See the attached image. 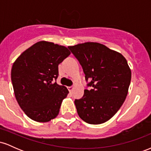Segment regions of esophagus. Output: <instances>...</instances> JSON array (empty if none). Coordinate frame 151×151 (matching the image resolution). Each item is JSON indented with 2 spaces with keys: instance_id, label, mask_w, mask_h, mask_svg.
<instances>
[{
  "instance_id": "1",
  "label": "esophagus",
  "mask_w": 151,
  "mask_h": 151,
  "mask_svg": "<svg viewBox=\"0 0 151 151\" xmlns=\"http://www.w3.org/2000/svg\"><path fill=\"white\" fill-rule=\"evenodd\" d=\"M68 90H69V91H70V93L72 92V91H73V90H74V87H73V86H69Z\"/></svg>"
}]
</instances>
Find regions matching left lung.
Instances as JSON below:
<instances>
[{"label": "left lung", "instance_id": "8db88e82", "mask_svg": "<svg viewBox=\"0 0 151 151\" xmlns=\"http://www.w3.org/2000/svg\"><path fill=\"white\" fill-rule=\"evenodd\" d=\"M68 48L82 67L88 86L75 99L79 116L89 124H101L115 115L125 101L131 72L126 58L98 42H84Z\"/></svg>", "mask_w": 151, "mask_h": 151}]
</instances>
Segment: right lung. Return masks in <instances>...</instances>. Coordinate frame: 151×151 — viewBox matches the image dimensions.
Segmentation results:
<instances>
[{
    "mask_svg": "<svg viewBox=\"0 0 151 151\" xmlns=\"http://www.w3.org/2000/svg\"><path fill=\"white\" fill-rule=\"evenodd\" d=\"M70 55L65 46L40 41L17 58L11 70L15 99L25 114L37 122L56 118L62 100L69 91L54 82L58 77V65Z\"/></svg>",
    "mask_w": 151,
    "mask_h": 151,
    "instance_id": "1",
    "label": "right lung"
}]
</instances>
